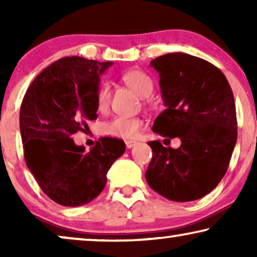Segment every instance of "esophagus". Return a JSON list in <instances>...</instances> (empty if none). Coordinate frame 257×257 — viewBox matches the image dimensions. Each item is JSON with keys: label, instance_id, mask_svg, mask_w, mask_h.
Listing matches in <instances>:
<instances>
[{"label": "esophagus", "instance_id": "obj_1", "mask_svg": "<svg viewBox=\"0 0 257 257\" xmlns=\"http://www.w3.org/2000/svg\"><path fill=\"white\" fill-rule=\"evenodd\" d=\"M125 144H126V147H127V149H132V147L136 146L138 143L133 142V140H127V142H125Z\"/></svg>", "mask_w": 257, "mask_h": 257}]
</instances>
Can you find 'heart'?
Masks as SVG:
<instances>
[{
  "mask_svg": "<svg viewBox=\"0 0 257 257\" xmlns=\"http://www.w3.org/2000/svg\"><path fill=\"white\" fill-rule=\"evenodd\" d=\"M120 79L128 89L135 91L138 96L143 98L150 97L154 90V83L152 78L142 70L126 71L122 73ZM94 100H96L98 111L105 112L107 110L111 101V87L108 85V83L104 82L98 86ZM100 128L104 135L122 139H133L144 128V120L139 117L117 115V117L103 122Z\"/></svg>",
  "mask_w": 257,
  "mask_h": 257,
  "instance_id": "obj_1",
  "label": "heart"
}]
</instances>
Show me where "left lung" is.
<instances>
[{
  "label": "left lung",
  "instance_id": "left-lung-1",
  "mask_svg": "<svg viewBox=\"0 0 257 257\" xmlns=\"http://www.w3.org/2000/svg\"><path fill=\"white\" fill-rule=\"evenodd\" d=\"M150 66L159 73L166 106L154 120L153 132L168 142L180 138L181 145L149 143L153 157L146 181L172 201L198 200L222 180L236 144L233 91L220 69L184 52L160 56Z\"/></svg>",
  "mask_w": 257,
  "mask_h": 257
}]
</instances>
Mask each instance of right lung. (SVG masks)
I'll list each match as a JSON object with an SVG mask.
<instances>
[{"label": "right lung", "mask_w": 257, "mask_h": 257, "mask_svg": "<svg viewBox=\"0 0 257 257\" xmlns=\"http://www.w3.org/2000/svg\"><path fill=\"white\" fill-rule=\"evenodd\" d=\"M111 65L78 56L58 59L33 80L21 104L24 160L42 191L62 206L97 198L107 171L125 152L120 139L104 137L85 152L71 138L97 119L100 75Z\"/></svg>", "instance_id": "obj_1"}]
</instances>
